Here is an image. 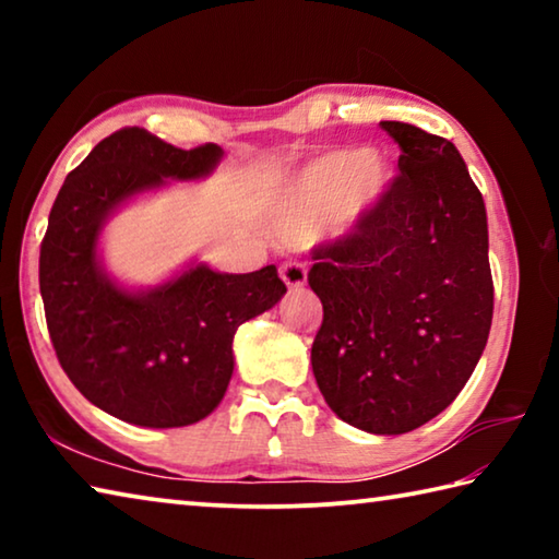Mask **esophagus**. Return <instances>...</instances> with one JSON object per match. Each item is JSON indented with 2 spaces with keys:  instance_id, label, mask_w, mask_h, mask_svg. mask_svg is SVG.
I'll list each match as a JSON object with an SVG mask.
<instances>
[{
  "instance_id": "esophagus-1",
  "label": "esophagus",
  "mask_w": 559,
  "mask_h": 559,
  "mask_svg": "<svg viewBox=\"0 0 559 559\" xmlns=\"http://www.w3.org/2000/svg\"><path fill=\"white\" fill-rule=\"evenodd\" d=\"M281 278L286 281L288 288H302L308 281V271L298 261H286L281 263Z\"/></svg>"
}]
</instances>
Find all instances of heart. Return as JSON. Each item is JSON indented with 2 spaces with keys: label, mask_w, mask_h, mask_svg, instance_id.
Segmentation results:
<instances>
[{
  "label": "heart",
  "mask_w": 559,
  "mask_h": 559,
  "mask_svg": "<svg viewBox=\"0 0 559 559\" xmlns=\"http://www.w3.org/2000/svg\"><path fill=\"white\" fill-rule=\"evenodd\" d=\"M390 177L392 167L380 153L357 155L353 150H335L318 157L288 185L278 216L281 231L298 239L337 202H343L347 219H355L380 200Z\"/></svg>",
  "instance_id": "heart-1"
}]
</instances>
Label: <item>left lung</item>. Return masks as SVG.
<instances>
[{
	"label": "left lung",
	"mask_w": 559,
	"mask_h": 559,
	"mask_svg": "<svg viewBox=\"0 0 559 559\" xmlns=\"http://www.w3.org/2000/svg\"><path fill=\"white\" fill-rule=\"evenodd\" d=\"M400 173L353 229L318 243L323 302L310 349L340 419L370 433L419 429L456 400L493 320L486 206L453 143L382 120Z\"/></svg>",
	"instance_id": "8db88e82"
}]
</instances>
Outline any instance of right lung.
I'll list each match as a JSON object with an SVG mask.
<instances>
[{
    "instance_id": "add662e5",
    "label": "right lung",
    "mask_w": 559,
    "mask_h": 559,
    "mask_svg": "<svg viewBox=\"0 0 559 559\" xmlns=\"http://www.w3.org/2000/svg\"><path fill=\"white\" fill-rule=\"evenodd\" d=\"M222 147L182 150L145 128H122L66 177L41 241L39 288L56 357L91 404L135 427L173 429L216 409L234 372V335L286 293L276 266L216 273L200 266L145 293L100 269L98 234L128 197L197 179Z\"/></svg>"
}]
</instances>
